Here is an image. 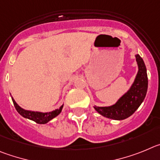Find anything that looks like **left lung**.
<instances>
[{
    "instance_id": "1",
    "label": "left lung",
    "mask_w": 160,
    "mask_h": 160,
    "mask_svg": "<svg viewBox=\"0 0 160 160\" xmlns=\"http://www.w3.org/2000/svg\"><path fill=\"white\" fill-rule=\"evenodd\" d=\"M136 59L139 70L130 89L112 106H94L95 110L101 116L116 120L127 119L137 110L143 101L148 85L147 68L143 59L139 54L136 55Z\"/></svg>"
}]
</instances>
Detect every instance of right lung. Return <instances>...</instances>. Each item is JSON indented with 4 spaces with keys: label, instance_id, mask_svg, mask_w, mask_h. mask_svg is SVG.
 <instances>
[{
    "label": "right lung",
    "instance_id": "add662e5",
    "mask_svg": "<svg viewBox=\"0 0 160 160\" xmlns=\"http://www.w3.org/2000/svg\"><path fill=\"white\" fill-rule=\"evenodd\" d=\"M12 102H13L15 108L17 109V111L21 116H22L24 118H26V119L33 120L34 122H36L37 123H40V124L47 123L48 121H50L51 119H52L53 118H55L56 116H58L60 112H61V111H62L63 106H64V104H63L62 106H60V108L56 109V110L52 111V112H33V111H28L23 109L22 108L20 107L19 105L16 103V101L14 100V99L12 97Z\"/></svg>",
    "mask_w": 160,
    "mask_h": 160
}]
</instances>
